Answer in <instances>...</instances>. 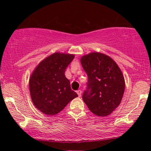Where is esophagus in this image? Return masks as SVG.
<instances>
[{"instance_id": "1", "label": "esophagus", "mask_w": 151, "mask_h": 151, "mask_svg": "<svg viewBox=\"0 0 151 151\" xmlns=\"http://www.w3.org/2000/svg\"><path fill=\"white\" fill-rule=\"evenodd\" d=\"M76 93H78V96H79V97L81 96V94H82V91L81 90H80V89L78 90L77 91H76Z\"/></svg>"}]
</instances>
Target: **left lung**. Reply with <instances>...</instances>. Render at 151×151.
Here are the masks:
<instances>
[{
    "instance_id": "1",
    "label": "left lung",
    "mask_w": 151,
    "mask_h": 151,
    "mask_svg": "<svg viewBox=\"0 0 151 151\" xmlns=\"http://www.w3.org/2000/svg\"><path fill=\"white\" fill-rule=\"evenodd\" d=\"M88 76L82 99L98 116L110 115L120 104L125 89L124 78L115 62L108 55L93 52L81 58Z\"/></svg>"
}]
</instances>
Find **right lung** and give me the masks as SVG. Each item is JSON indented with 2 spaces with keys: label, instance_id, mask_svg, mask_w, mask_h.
<instances>
[{
  "label": "right lung",
  "instance_id": "1",
  "mask_svg": "<svg viewBox=\"0 0 151 151\" xmlns=\"http://www.w3.org/2000/svg\"><path fill=\"white\" fill-rule=\"evenodd\" d=\"M74 55L55 53L41 62L29 79L32 102L37 109L47 115L60 112L78 94L71 90L65 70Z\"/></svg>",
  "mask_w": 151,
  "mask_h": 151
}]
</instances>
